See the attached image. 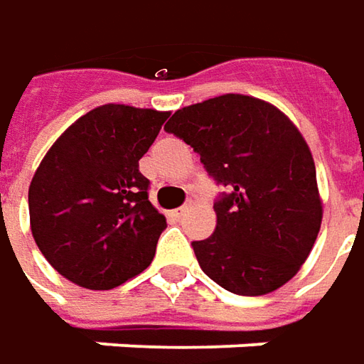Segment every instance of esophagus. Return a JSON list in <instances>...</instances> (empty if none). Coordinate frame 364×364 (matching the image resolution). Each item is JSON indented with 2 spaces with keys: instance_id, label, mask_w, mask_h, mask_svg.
Returning <instances> with one entry per match:
<instances>
[{
  "instance_id": "34e87169",
  "label": "esophagus",
  "mask_w": 364,
  "mask_h": 364,
  "mask_svg": "<svg viewBox=\"0 0 364 364\" xmlns=\"http://www.w3.org/2000/svg\"><path fill=\"white\" fill-rule=\"evenodd\" d=\"M185 213H187V205L177 207L175 211H171V218H175V220H181Z\"/></svg>"
}]
</instances>
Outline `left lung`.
<instances>
[{
    "label": "left lung",
    "mask_w": 364,
    "mask_h": 364,
    "mask_svg": "<svg viewBox=\"0 0 364 364\" xmlns=\"http://www.w3.org/2000/svg\"><path fill=\"white\" fill-rule=\"evenodd\" d=\"M165 131L193 146L221 191L213 235L191 242L201 269L240 296L278 290L306 262L322 221L306 141L276 107L223 95L177 110Z\"/></svg>",
    "instance_id": "1"
}]
</instances>
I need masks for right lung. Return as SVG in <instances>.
<instances>
[{
  "label": "right lung",
  "instance_id": "obj_1",
  "mask_svg": "<svg viewBox=\"0 0 364 364\" xmlns=\"http://www.w3.org/2000/svg\"><path fill=\"white\" fill-rule=\"evenodd\" d=\"M169 112L105 105L76 120L33 175L28 203L40 252L70 282L110 290L141 274L167 221L139 159Z\"/></svg>",
  "mask_w": 364,
  "mask_h": 364
}]
</instances>
